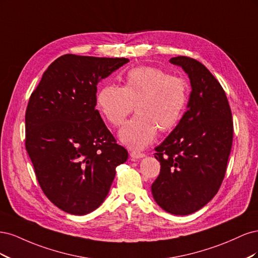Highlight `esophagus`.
Here are the masks:
<instances>
[{
	"instance_id": "esophagus-1",
	"label": "esophagus",
	"mask_w": 258,
	"mask_h": 258,
	"mask_svg": "<svg viewBox=\"0 0 258 258\" xmlns=\"http://www.w3.org/2000/svg\"><path fill=\"white\" fill-rule=\"evenodd\" d=\"M145 157L144 153H139V152H130V158L131 160H137L140 158Z\"/></svg>"
}]
</instances>
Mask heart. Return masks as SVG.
Here are the masks:
<instances>
[{
	"mask_svg": "<svg viewBox=\"0 0 258 258\" xmlns=\"http://www.w3.org/2000/svg\"><path fill=\"white\" fill-rule=\"evenodd\" d=\"M187 100L185 82L153 67H137L127 73L122 87L106 85L97 96L101 114L119 127L136 108L137 115L121 128L120 141L131 150L150 145L157 129L166 132L177 123Z\"/></svg>",
	"mask_w": 258,
	"mask_h": 258,
	"instance_id": "obj_1",
	"label": "heart"
}]
</instances>
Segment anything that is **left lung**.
Masks as SVG:
<instances>
[{
	"instance_id": "obj_1",
	"label": "left lung",
	"mask_w": 258,
	"mask_h": 258,
	"mask_svg": "<svg viewBox=\"0 0 258 258\" xmlns=\"http://www.w3.org/2000/svg\"><path fill=\"white\" fill-rule=\"evenodd\" d=\"M188 75V110L159 146L160 172L152 184L155 201L168 213L187 215L205 207L224 179L232 145L233 123L226 93L199 61L170 59Z\"/></svg>"
}]
</instances>
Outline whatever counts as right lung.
<instances>
[{
    "mask_svg": "<svg viewBox=\"0 0 258 258\" xmlns=\"http://www.w3.org/2000/svg\"><path fill=\"white\" fill-rule=\"evenodd\" d=\"M127 58L68 53L54 60L31 93L26 150L52 204L74 215L99 208L128 152L116 143L97 105V85Z\"/></svg>",
    "mask_w": 258,
    "mask_h": 258,
    "instance_id": "1",
    "label": "right lung"
}]
</instances>
